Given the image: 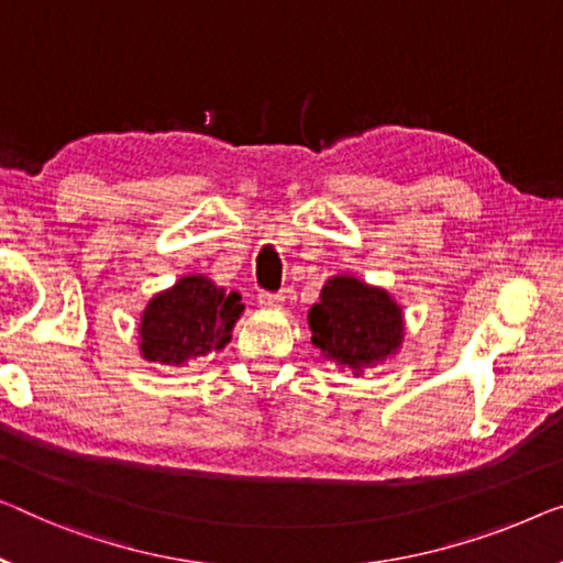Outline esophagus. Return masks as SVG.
<instances>
[{
	"instance_id": "esophagus-1",
	"label": "esophagus",
	"mask_w": 563,
	"mask_h": 563,
	"mask_svg": "<svg viewBox=\"0 0 563 563\" xmlns=\"http://www.w3.org/2000/svg\"><path fill=\"white\" fill-rule=\"evenodd\" d=\"M260 308L265 310H280L285 303V296L283 292H260Z\"/></svg>"
}]
</instances>
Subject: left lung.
<instances>
[{"mask_svg":"<svg viewBox=\"0 0 563 563\" xmlns=\"http://www.w3.org/2000/svg\"><path fill=\"white\" fill-rule=\"evenodd\" d=\"M308 329L325 362L362 376L399 354L405 310L387 288L343 273L325 280L308 310Z\"/></svg>","mask_w":563,"mask_h":563,"instance_id":"left-lung-1","label":"left lung"}]
</instances>
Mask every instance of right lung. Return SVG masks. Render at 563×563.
Instances as JSON below:
<instances>
[{"instance_id": "1", "label": "right lung", "mask_w": 563, "mask_h": 563, "mask_svg": "<svg viewBox=\"0 0 563 563\" xmlns=\"http://www.w3.org/2000/svg\"><path fill=\"white\" fill-rule=\"evenodd\" d=\"M242 310L238 290H224L201 273L184 275L141 310L139 354L169 368L187 366L228 346Z\"/></svg>"}]
</instances>
